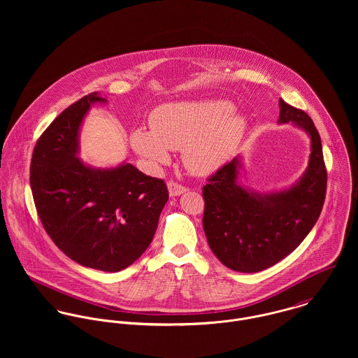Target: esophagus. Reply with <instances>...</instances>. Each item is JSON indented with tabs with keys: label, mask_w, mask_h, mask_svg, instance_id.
Instances as JSON below:
<instances>
[{
	"label": "esophagus",
	"mask_w": 358,
	"mask_h": 358,
	"mask_svg": "<svg viewBox=\"0 0 358 358\" xmlns=\"http://www.w3.org/2000/svg\"><path fill=\"white\" fill-rule=\"evenodd\" d=\"M168 190H169V196L176 197V196H180V194L186 193L187 187L175 182V180H171V182H168Z\"/></svg>",
	"instance_id": "34e87169"
}]
</instances>
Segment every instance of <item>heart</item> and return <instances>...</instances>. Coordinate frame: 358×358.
I'll list each match as a JSON object with an SVG mask.
<instances>
[{"mask_svg": "<svg viewBox=\"0 0 358 358\" xmlns=\"http://www.w3.org/2000/svg\"><path fill=\"white\" fill-rule=\"evenodd\" d=\"M234 110L233 103L216 99L161 104L150 114V129L131 134V145L153 165L168 164L171 150L183 149L192 172L212 173L231 158L245 135L247 121Z\"/></svg>", "mask_w": 358, "mask_h": 358, "instance_id": "b5f03b06", "label": "heart"}]
</instances>
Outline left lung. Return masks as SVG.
I'll use <instances>...</instances> for the list:
<instances>
[{"mask_svg": "<svg viewBox=\"0 0 358 358\" xmlns=\"http://www.w3.org/2000/svg\"><path fill=\"white\" fill-rule=\"evenodd\" d=\"M280 122H294L311 139L303 178L291 189L260 196L237 185L240 161L231 159L203 187L205 236L209 248L229 268L256 273L274 266L305 240L327 193L321 139L306 111L280 99Z\"/></svg>", "mask_w": 358, "mask_h": 358, "instance_id": "8db88e82", "label": "left lung"}]
</instances>
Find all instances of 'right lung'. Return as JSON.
Segmentation results:
<instances>
[{"label":"right lung","instance_id":"obj_1","mask_svg":"<svg viewBox=\"0 0 358 358\" xmlns=\"http://www.w3.org/2000/svg\"><path fill=\"white\" fill-rule=\"evenodd\" d=\"M95 102L92 92L63 110L38 138L30 186L40 220L55 245L81 266L120 271L153 240L168 201L162 179L131 164L94 169L77 158L78 131Z\"/></svg>","mask_w":358,"mask_h":358}]
</instances>
